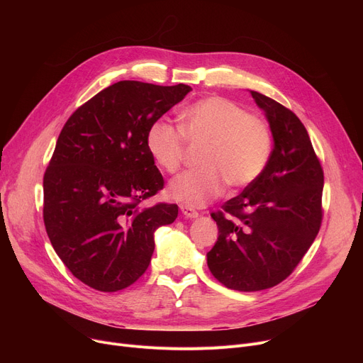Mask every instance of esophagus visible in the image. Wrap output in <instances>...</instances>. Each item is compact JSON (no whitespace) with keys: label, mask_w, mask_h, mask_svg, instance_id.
Listing matches in <instances>:
<instances>
[{"label":"esophagus","mask_w":363,"mask_h":363,"mask_svg":"<svg viewBox=\"0 0 363 363\" xmlns=\"http://www.w3.org/2000/svg\"><path fill=\"white\" fill-rule=\"evenodd\" d=\"M179 208H181V212H182V215L185 216V218H189V219H194V218H197L199 216V212L196 211L194 207H191V206H186V204H181L179 206Z\"/></svg>","instance_id":"34e87169"}]
</instances>
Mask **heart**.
<instances>
[{"mask_svg": "<svg viewBox=\"0 0 363 363\" xmlns=\"http://www.w3.org/2000/svg\"><path fill=\"white\" fill-rule=\"evenodd\" d=\"M181 129L166 121L148 128L145 145L152 160L167 174L181 167L186 143L204 144L201 167L170 182L169 196L188 206H204L222 194L225 185L241 189L252 185L269 162L272 140L266 122L222 97H206L181 113Z\"/></svg>", "mask_w": 363, "mask_h": 363, "instance_id": "heart-1", "label": "heart"}]
</instances>
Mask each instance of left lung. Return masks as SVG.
I'll return each instance as SVG.
<instances>
[{
    "instance_id": "8db88e82",
    "label": "left lung",
    "mask_w": 363,
    "mask_h": 363,
    "mask_svg": "<svg viewBox=\"0 0 363 363\" xmlns=\"http://www.w3.org/2000/svg\"><path fill=\"white\" fill-rule=\"evenodd\" d=\"M250 92L275 144L263 174L212 213L219 237L207 253L212 275L238 291L271 289L290 277L323 216V170L306 128L290 108Z\"/></svg>"
}]
</instances>
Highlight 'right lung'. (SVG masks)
I'll return each mask as SVG.
<instances>
[{"label":"right lung","mask_w":363,"mask_h":363,"mask_svg":"<svg viewBox=\"0 0 363 363\" xmlns=\"http://www.w3.org/2000/svg\"><path fill=\"white\" fill-rule=\"evenodd\" d=\"M191 86L121 81L73 111L44 174V223L66 268L113 293L135 282L155 252V231L178 206L140 203L164 186L145 145L148 128Z\"/></svg>","instance_id":"1"}]
</instances>
